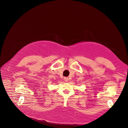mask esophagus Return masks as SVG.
Masks as SVG:
<instances>
[{
	"mask_svg": "<svg viewBox=\"0 0 128 128\" xmlns=\"http://www.w3.org/2000/svg\"><path fill=\"white\" fill-rule=\"evenodd\" d=\"M64 80L65 81V82H68V78H66V77H65L64 78Z\"/></svg>",
	"mask_w": 128,
	"mask_h": 128,
	"instance_id": "1",
	"label": "esophagus"
}]
</instances>
